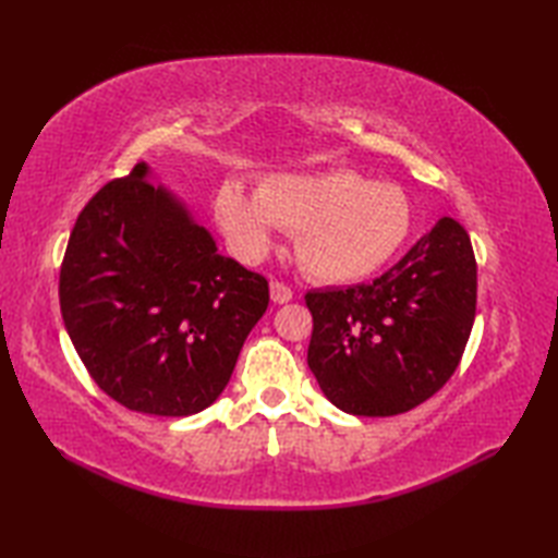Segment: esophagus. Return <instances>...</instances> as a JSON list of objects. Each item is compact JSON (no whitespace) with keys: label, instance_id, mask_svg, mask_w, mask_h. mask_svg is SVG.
Masks as SVG:
<instances>
[{"label":"esophagus","instance_id":"esophagus-1","mask_svg":"<svg viewBox=\"0 0 558 558\" xmlns=\"http://www.w3.org/2000/svg\"><path fill=\"white\" fill-rule=\"evenodd\" d=\"M270 300L276 304H288L292 300V290L286 286V282L272 280L270 282Z\"/></svg>","mask_w":558,"mask_h":558}]
</instances>
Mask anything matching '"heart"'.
Returning a JSON list of instances; mask_svg holds the SVG:
<instances>
[{
  "mask_svg": "<svg viewBox=\"0 0 558 558\" xmlns=\"http://www.w3.org/2000/svg\"><path fill=\"white\" fill-rule=\"evenodd\" d=\"M213 208L225 236L246 258L266 252L276 228L292 230L300 268L328 286L374 276L412 230V208L400 186L350 170L270 174L254 196L228 182Z\"/></svg>",
  "mask_w": 558,
  "mask_h": 558,
  "instance_id": "b5f03b06",
  "label": "heart"
}]
</instances>
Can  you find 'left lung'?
I'll use <instances>...</instances> for the list:
<instances>
[{
	"label": "left lung",
	"mask_w": 558,
	"mask_h": 558,
	"mask_svg": "<svg viewBox=\"0 0 558 558\" xmlns=\"http://www.w3.org/2000/svg\"><path fill=\"white\" fill-rule=\"evenodd\" d=\"M314 318L306 362L336 408L393 417L453 376L477 306L470 234L441 218L374 282L306 292Z\"/></svg>",
	"instance_id": "1"
}]
</instances>
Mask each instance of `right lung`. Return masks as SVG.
<instances>
[{
  "instance_id": "1",
  "label": "right lung",
  "mask_w": 558,
  "mask_h": 558,
  "mask_svg": "<svg viewBox=\"0 0 558 558\" xmlns=\"http://www.w3.org/2000/svg\"><path fill=\"white\" fill-rule=\"evenodd\" d=\"M59 306L102 393L134 412L189 417L228 386L268 306V280L218 254L204 225L138 162L78 213Z\"/></svg>"
}]
</instances>
